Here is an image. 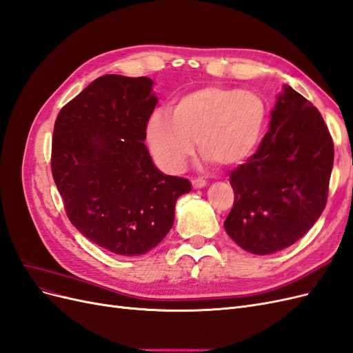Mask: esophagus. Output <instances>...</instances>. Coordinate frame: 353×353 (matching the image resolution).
<instances>
[{
  "mask_svg": "<svg viewBox=\"0 0 353 353\" xmlns=\"http://www.w3.org/2000/svg\"><path fill=\"white\" fill-rule=\"evenodd\" d=\"M191 184H193V188H203V187H206L208 185V183L203 178H196V179H193L191 181Z\"/></svg>",
  "mask_w": 353,
  "mask_h": 353,
  "instance_id": "obj_1",
  "label": "esophagus"
}]
</instances>
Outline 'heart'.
<instances>
[{"mask_svg":"<svg viewBox=\"0 0 353 353\" xmlns=\"http://www.w3.org/2000/svg\"><path fill=\"white\" fill-rule=\"evenodd\" d=\"M268 108L259 94L206 87L178 99L170 113L157 110L147 125V140L157 162L170 172L183 170L194 153L228 168L245 162L258 148Z\"/></svg>","mask_w":353,"mask_h":353,"instance_id":"1","label":"heart"}]
</instances>
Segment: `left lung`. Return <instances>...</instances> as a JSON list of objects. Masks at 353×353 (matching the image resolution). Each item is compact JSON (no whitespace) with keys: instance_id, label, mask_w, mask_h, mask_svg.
<instances>
[{"instance_id":"1","label":"left lung","mask_w":353,"mask_h":353,"mask_svg":"<svg viewBox=\"0 0 353 353\" xmlns=\"http://www.w3.org/2000/svg\"><path fill=\"white\" fill-rule=\"evenodd\" d=\"M333 160V138L321 113L284 87L258 152L230 175L228 236L254 254L275 253L302 239L327 205Z\"/></svg>"}]
</instances>
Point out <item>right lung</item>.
<instances>
[{"mask_svg": "<svg viewBox=\"0 0 353 353\" xmlns=\"http://www.w3.org/2000/svg\"><path fill=\"white\" fill-rule=\"evenodd\" d=\"M150 78L104 74L63 105L51 172L79 232L116 254L140 256L174 225L185 178L163 175L144 145L157 99Z\"/></svg>", "mask_w": 353, "mask_h": 353, "instance_id": "obj_1", "label": "right lung"}]
</instances>
